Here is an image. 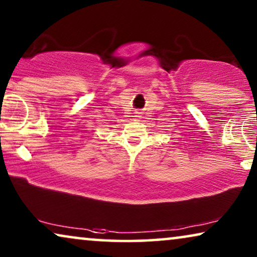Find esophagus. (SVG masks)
Listing matches in <instances>:
<instances>
[{"instance_id": "esophagus-1", "label": "esophagus", "mask_w": 257, "mask_h": 257, "mask_svg": "<svg viewBox=\"0 0 257 257\" xmlns=\"http://www.w3.org/2000/svg\"><path fill=\"white\" fill-rule=\"evenodd\" d=\"M135 117H136V119H139V118H140V113H139V112H136Z\"/></svg>"}]
</instances>
